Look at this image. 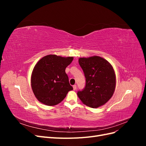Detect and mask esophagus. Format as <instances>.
Here are the masks:
<instances>
[{
    "instance_id": "obj_1",
    "label": "esophagus",
    "mask_w": 146,
    "mask_h": 146,
    "mask_svg": "<svg viewBox=\"0 0 146 146\" xmlns=\"http://www.w3.org/2000/svg\"><path fill=\"white\" fill-rule=\"evenodd\" d=\"M73 89H74V90H76L77 89V85H73Z\"/></svg>"
}]
</instances>
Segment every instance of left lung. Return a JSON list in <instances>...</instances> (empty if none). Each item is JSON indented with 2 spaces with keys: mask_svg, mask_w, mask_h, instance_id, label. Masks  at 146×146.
Returning <instances> with one entry per match:
<instances>
[{
  "mask_svg": "<svg viewBox=\"0 0 146 146\" xmlns=\"http://www.w3.org/2000/svg\"><path fill=\"white\" fill-rule=\"evenodd\" d=\"M78 63L86 78L85 87L77 92L82 102L96 108L111 99L116 86V76L108 61L98 56L80 58Z\"/></svg>",
  "mask_w": 146,
  "mask_h": 146,
  "instance_id": "8db88e82",
  "label": "left lung"
}]
</instances>
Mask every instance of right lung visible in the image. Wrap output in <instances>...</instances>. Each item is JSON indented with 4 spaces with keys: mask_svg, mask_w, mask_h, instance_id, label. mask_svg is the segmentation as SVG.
Returning <instances> with one entry per match:
<instances>
[{
    "mask_svg": "<svg viewBox=\"0 0 146 146\" xmlns=\"http://www.w3.org/2000/svg\"><path fill=\"white\" fill-rule=\"evenodd\" d=\"M73 60V57L55 55L44 56L36 63L31 77V85L36 99L48 106L60 103L69 91L70 85L65 69Z\"/></svg>",
    "mask_w": 146,
    "mask_h": 146,
    "instance_id": "right-lung-1",
    "label": "right lung"
}]
</instances>
